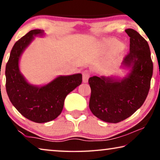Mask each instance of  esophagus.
Segmentation results:
<instances>
[{
	"instance_id": "1",
	"label": "esophagus",
	"mask_w": 160,
	"mask_h": 160,
	"mask_svg": "<svg viewBox=\"0 0 160 160\" xmlns=\"http://www.w3.org/2000/svg\"><path fill=\"white\" fill-rule=\"evenodd\" d=\"M82 75H83V82L84 83L88 82V79L89 76H90V72L86 70V71H83Z\"/></svg>"
}]
</instances>
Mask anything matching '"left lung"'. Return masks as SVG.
Segmentation results:
<instances>
[{
  "mask_svg": "<svg viewBox=\"0 0 160 160\" xmlns=\"http://www.w3.org/2000/svg\"><path fill=\"white\" fill-rule=\"evenodd\" d=\"M130 37V52L124 58L125 76H92L89 109L102 121L118 123L132 115L147 97L153 74L148 42L133 29L125 30Z\"/></svg>",
  "mask_w": 160,
  "mask_h": 160,
  "instance_id": "1",
  "label": "left lung"
}]
</instances>
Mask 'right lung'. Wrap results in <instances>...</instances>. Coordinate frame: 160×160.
Returning a JSON list of instances; mask_svg holds the SVG:
<instances>
[{"label": "right lung", "instance_id": "add662e5", "mask_svg": "<svg viewBox=\"0 0 160 160\" xmlns=\"http://www.w3.org/2000/svg\"><path fill=\"white\" fill-rule=\"evenodd\" d=\"M45 35L43 30H32L17 41L13 47L6 66V89L17 111L23 117L37 123L56 119L62 112L66 96L82 84V75L59 76L47 84H30L19 70V60L35 37Z\"/></svg>", "mask_w": 160, "mask_h": 160}]
</instances>
